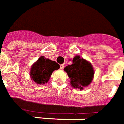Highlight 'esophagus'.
I'll return each mask as SVG.
<instances>
[{
	"label": "esophagus",
	"instance_id": "34e87169",
	"mask_svg": "<svg viewBox=\"0 0 124 124\" xmlns=\"http://www.w3.org/2000/svg\"><path fill=\"white\" fill-rule=\"evenodd\" d=\"M64 68V64H60V69H63Z\"/></svg>",
	"mask_w": 124,
	"mask_h": 124
}]
</instances>
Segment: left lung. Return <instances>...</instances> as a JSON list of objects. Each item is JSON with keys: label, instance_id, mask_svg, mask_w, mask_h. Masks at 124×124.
Returning a JSON list of instances; mask_svg holds the SVG:
<instances>
[{"label": "left lung", "instance_id": "8db88e82", "mask_svg": "<svg viewBox=\"0 0 124 124\" xmlns=\"http://www.w3.org/2000/svg\"><path fill=\"white\" fill-rule=\"evenodd\" d=\"M70 79V84L75 88L83 90L92 82L94 77V70L90 63L80 56L73 59V64L64 68Z\"/></svg>", "mask_w": 124, "mask_h": 124}]
</instances>
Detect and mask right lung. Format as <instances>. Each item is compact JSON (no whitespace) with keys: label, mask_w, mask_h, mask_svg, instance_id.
<instances>
[{"label":"right lung","mask_w":124,"mask_h":124,"mask_svg":"<svg viewBox=\"0 0 124 124\" xmlns=\"http://www.w3.org/2000/svg\"><path fill=\"white\" fill-rule=\"evenodd\" d=\"M60 69V65L55 61L40 57L34 64L30 70L31 79L37 84L47 82L54 70Z\"/></svg>","instance_id":"1"}]
</instances>
